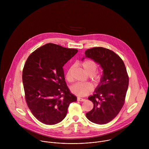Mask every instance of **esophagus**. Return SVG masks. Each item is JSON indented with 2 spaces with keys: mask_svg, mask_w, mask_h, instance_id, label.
<instances>
[{
  "mask_svg": "<svg viewBox=\"0 0 149 149\" xmlns=\"http://www.w3.org/2000/svg\"><path fill=\"white\" fill-rule=\"evenodd\" d=\"M85 99L83 98H81V97H77V100L80 101V102H84Z\"/></svg>",
  "mask_w": 149,
  "mask_h": 149,
  "instance_id": "34e87169",
  "label": "esophagus"
}]
</instances>
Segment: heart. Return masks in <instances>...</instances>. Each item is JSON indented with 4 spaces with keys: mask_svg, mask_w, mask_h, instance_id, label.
<instances>
[{
    "mask_svg": "<svg viewBox=\"0 0 149 149\" xmlns=\"http://www.w3.org/2000/svg\"><path fill=\"white\" fill-rule=\"evenodd\" d=\"M81 66L85 73L90 76V77L95 82L98 83L101 79L100 73L95 72L97 69V64L91 60H85L82 63ZM74 66H71L67 71L66 79L69 82L73 81L72 72ZM94 89L93 84L91 83H77L72 85L70 88L71 91L79 96H84L90 93Z\"/></svg>",
    "mask_w": 149,
    "mask_h": 149,
    "instance_id": "b5f03b06",
    "label": "heart"
}]
</instances>
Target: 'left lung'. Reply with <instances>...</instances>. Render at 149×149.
Wrapping results in <instances>:
<instances>
[{"label":"left lung","mask_w":149,"mask_h":149,"mask_svg":"<svg viewBox=\"0 0 149 149\" xmlns=\"http://www.w3.org/2000/svg\"><path fill=\"white\" fill-rule=\"evenodd\" d=\"M85 55L103 69L100 84L95 93L88 97L93 108L86 116L94 123L104 125L117 116L125 104L129 82L127 70L122 58L106 48L89 49Z\"/></svg>","instance_id":"obj_1"}]
</instances>
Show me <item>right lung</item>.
Wrapping results in <instances>:
<instances>
[{"instance_id": "right-lung-1", "label": "right lung", "mask_w": 149, "mask_h": 149, "mask_svg": "<svg viewBox=\"0 0 149 149\" xmlns=\"http://www.w3.org/2000/svg\"><path fill=\"white\" fill-rule=\"evenodd\" d=\"M77 52L49 43L33 52L26 61L22 72L26 102L43 124L61 122L69 104L77 100L66 84L63 67Z\"/></svg>"}]
</instances>
